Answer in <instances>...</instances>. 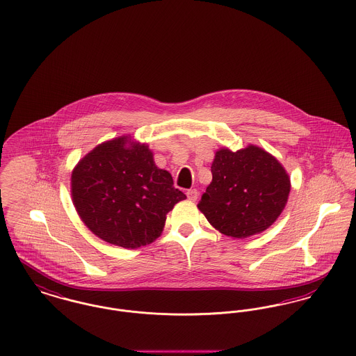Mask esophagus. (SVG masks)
<instances>
[{
    "label": "esophagus",
    "instance_id": "34e87169",
    "mask_svg": "<svg viewBox=\"0 0 356 356\" xmlns=\"http://www.w3.org/2000/svg\"><path fill=\"white\" fill-rule=\"evenodd\" d=\"M186 195L190 201H197V198H198V190H197V188H188L186 191Z\"/></svg>",
    "mask_w": 356,
    "mask_h": 356
}]
</instances>
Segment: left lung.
<instances>
[{"instance_id": "8db88e82", "label": "left lung", "mask_w": 356, "mask_h": 356, "mask_svg": "<svg viewBox=\"0 0 356 356\" xmlns=\"http://www.w3.org/2000/svg\"><path fill=\"white\" fill-rule=\"evenodd\" d=\"M211 175L198 209L226 236L245 238L261 233L277 220L288 201V174L260 147L217 151Z\"/></svg>"}]
</instances>
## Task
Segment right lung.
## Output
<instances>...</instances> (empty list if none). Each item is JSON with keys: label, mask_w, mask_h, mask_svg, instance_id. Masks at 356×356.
I'll list each match as a JSON object with an SVG mask.
<instances>
[{"label": "right lung", "mask_w": 356, "mask_h": 356, "mask_svg": "<svg viewBox=\"0 0 356 356\" xmlns=\"http://www.w3.org/2000/svg\"><path fill=\"white\" fill-rule=\"evenodd\" d=\"M126 136L86 155L72 172V200L99 238L134 249L161 236L166 214L186 195L158 169L146 145L127 147Z\"/></svg>", "instance_id": "obj_1"}]
</instances>
